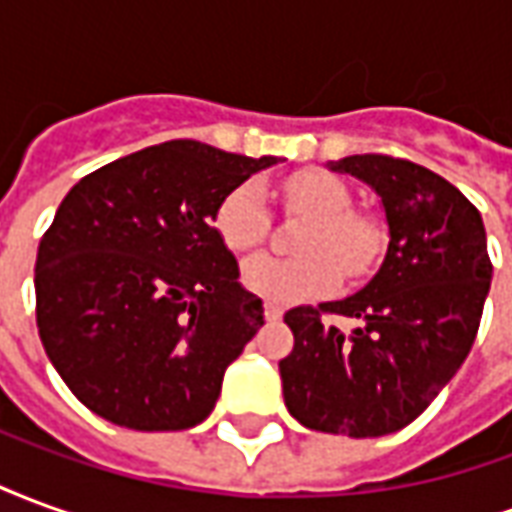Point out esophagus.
Returning <instances> with one entry per match:
<instances>
[{
    "label": "esophagus",
    "mask_w": 512,
    "mask_h": 512,
    "mask_svg": "<svg viewBox=\"0 0 512 512\" xmlns=\"http://www.w3.org/2000/svg\"><path fill=\"white\" fill-rule=\"evenodd\" d=\"M263 315H266V321H279V318H282V310H279L277 304H266V307H263Z\"/></svg>",
    "instance_id": "34e87169"
}]
</instances>
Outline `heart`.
Listing matches in <instances>:
<instances>
[{
    "label": "heart",
    "instance_id": "b5f03b06",
    "mask_svg": "<svg viewBox=\"0 0 512 512\" xmlns=\"http://www.w3.org/2000/svg\"><path fill=\"white\" fill-rule=\"evenodd\" d=\"M285 200L290 208L310 213L312 224L301 241V257L255 255L241 271L244 288L271 304H296L318 299L340 285V263L348 274H365L381 255L384 233L370 216L354 208L351 189L343 180L304 169L285 180ZM213 227L230 252H249L263 244L271 227L266 189L260 180H244L216 205Z\"/></svg>",
    "mask_w": 512,
    "mask_h": 512
}]
</instances>
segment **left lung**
I'll return each mask as SVG.
<instances>
[{
    "instance_id": "left-lung-1",
    "label": "left lung",
    "mask_w": 512,
    "mask_h": 512,
    "mask_svg": "<svg viewBox=\"0 0 512 512\" xmlns=\"http://www.w3.org/2000/svg\"><path fill=\"white\" fill-rule=\"evenodd\" d=\"M329 167L376 189L389 246L359 293L285 312L293 351L279 362L282 392L304 428L386 436L414 422L469 356L494 266L480 211L450 180L381 153ZM323 314L360 326L343 335Z\"/></svg>"
}]
</instances>
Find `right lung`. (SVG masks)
Returning a JSON list of instances; mask_svg holds the SVG:
<instances>
[{
    "instance_id": "obj_1",
    "label": "right lung",
    "mask_w": 512,
    "mask_h": 512,
    "mask_svg": "<svg viewBox=\"0 0 512 512\" xmlns=\"http://www.w3.org/2000/svg\"><path fill=\"white\" fill-rule=\"evenodd\" d=\"M277 161L172 139L65 194L40 238L35 312L51 365L93 414L131 430L211 414L224 370L263 326L213 213Z\"/></svg>"
}]
</instances>
